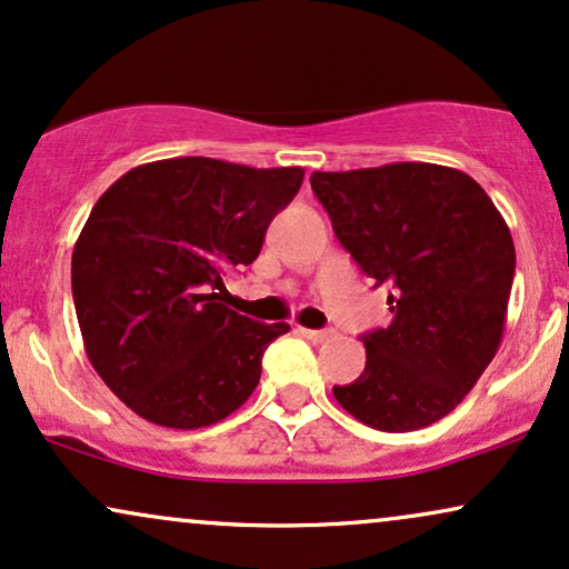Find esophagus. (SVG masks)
Segmentation results:
<instances>
[{"label":"esophagus","mask_w":569,"mask_h":569,"mask_svg":"<svg viewBox=\"0 0 569 569\" xmlns=\"http://www.w3.org/2000/svg\"><path fill=\"white\" fill-rule=\"evenodd\" d=\"M299 333H302L305 339H310L312 345H323V341L333 337V331H326V328L323 331H315V328H299Z\"/></svg>","instance_id":"obj_1"}]
</instances>
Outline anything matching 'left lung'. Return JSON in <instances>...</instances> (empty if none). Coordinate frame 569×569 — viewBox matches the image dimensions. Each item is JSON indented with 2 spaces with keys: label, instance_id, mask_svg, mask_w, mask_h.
<instances>
[{
  "label": "left lung",
  "instance_id": "8db88e82",
  "mask_svg": "<svg viewBox=\"0 0 569 569\" xmlns=\"http://www.w3.org/2000/svg\"><path fill=\"white\" fill-rule=\"evenodd\" d=\"M310 182L392 312L362 337L366 371L333 397L381 432L440 421L501 345L517 264L501 211L469 174L437 163L312 172Z\"/></svg>",
  "mask_w": 569,
  "mask_h": 569
}]
</instances>
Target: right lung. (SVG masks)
<instances>
[{"label":"right lung","mask_w":569,"mask_h":569,"mask_svg":"<svg viewBox=\"0 0 569 569\" xmlns=\"http://www.w3.org/2000/svg\"><path fill=\"white\" fill-rule=\"evenodd\" d=\"M305 169L203 156L129 169L92 207L71 259L87 358L111 392L159 427L201 429L254 392L289 323L230 310L224 272L251 264Z\"/></svg>","instance_id":"add662e5"}]
</instances>
